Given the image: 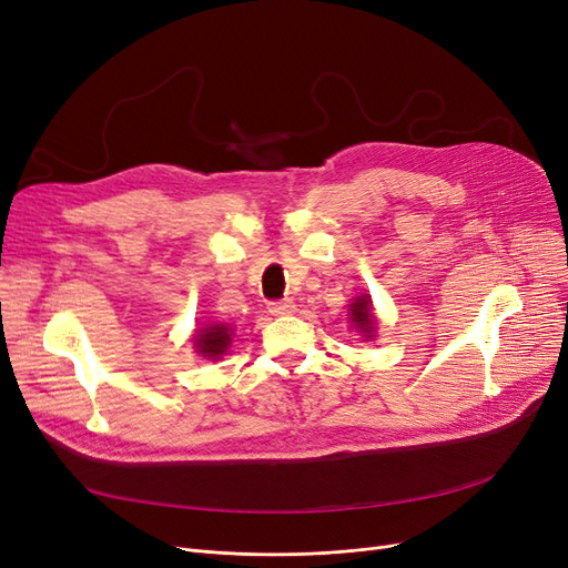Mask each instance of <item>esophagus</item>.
<instances>
[{"mask_svg": "<svg viewBox=\"0 0 568 568\" xmlns=\"http://www.w3.org/2000/svg\"><path fill=\"white\" fill-rule=\"evenodd\" d=\"M292 311H294V302L292 300H281V302L268 304V313H272V315H287Z\"/></svg>", "mask_w": 568, "mask_h": 568, "instance_id": "esophagus-1", "label": "esophagus"}]
</instances>
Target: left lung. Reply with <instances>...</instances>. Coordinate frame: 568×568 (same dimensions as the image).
<instances>
[{
	"instance_id": "1",
	"label": "left lung",
	"mask_w": 568,
	"mask_h": 568,
	"mask_svg": "<svg viewBox=\"0 0 568 568\" xmlns=\"http://www.w3.org/2000/svg\"><path fill=\"white\" fill-rule=\"evenodd\" d=\"M352 320L362 326V329H366V332H371V326H373V315H371V308H368V302H366V296H362V300H356L354 304H352Z\"/></svg>"
}]
</instances>
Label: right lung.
Returning <instances> with one entry per match:
<instances>
[{
    "label": "right lung",
    "instance_id": "obj_1",
    "mask_svg": "<svg viewBox=\"0 0 568 568\" xmlns=\"http://www.w3.org/2000/svg\"><path fill=\"white\" fill-rule=\"evenodd\" d=\"M230 345V329L223 324H214L202 329L197 338V347L204 356H221Z\"/></svg>",
    "mask_w": 568,
    "mask_h": 568
}]
</instances>
